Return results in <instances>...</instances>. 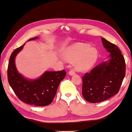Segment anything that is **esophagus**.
Masks as SVG:
<instances>
[{"mask_svg":"<svg viewBox=\"0 0 132 132\" xmlns=\"http://www.w3.org/2000/svg\"><path fill=\"white\" fill-rule=\"evenodd\" d=\"M68 73H69V75H73L75 73V72L74 71L72 70H70V71H69Z\"/></svg>","mask_w":132,"mask_h":132,"instance_id":"obj_1","label":"esophagus"}]
</instances>
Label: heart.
Segmentation results:
<instances>
[{
    "mask_svg": "<svg viewBox=\"0 0 132 132\" xmlns=\"http://www.w3.org/2000/svg\"><path fill=\"white\" fill-rule=\"evenodd\" d=\"M64 55L69 61H75L76 68L79 71H85L91 68L96 63L98 57V52L95 48L81 43L69 46L65 50Z\"/></svg>",
    "mask_w": 132,
    "mask_h": 132,
    "instance_id": "1",
    "label": "heart"
}]
</instances>
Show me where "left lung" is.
Wrapping results in <instances>:
<instances>
[{
    "instance_id": "left-lung-1",
    "label": "left lung",
    "mask_w": 132,
    "mask_h": 132,
    "mask_svg": "<svg viewBox=\"0 0 132 132\" xmlns=\"http://www.w3.org/2000/svg\"><path fill=\"white\" fill-rule=\"evenodd\" d=\"M101 40L110 53L108 60L101 62L82 77V95L92 103L106 100L118 93L125 76V61L119 48L104 38Z\"/></svg>"
}]
</instances>
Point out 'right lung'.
I'll use <instances>...</instances> for the list:
<instances>
[{
    "label": "right lung",
    "mask_w": 132,
    "mask_h": 132,
    "mask_svg": "<svg viewBox=\"0 0 132 132\" xmlns=\"http://www.w3.org/2000/svg\"><path fill=\"white\" fill-rule=\"evenodd\" d=\"M38 37L29 39L35 40ZM22 45L11 53L7 69L9 84L18 98L28 104L43 107L52 103L60 83L66 76L64 70L46 71L35 79H28L18 72L15 64V57L24 47Z\"/></svg>",
    "instance_id": "1"
}]
</instances>
